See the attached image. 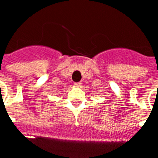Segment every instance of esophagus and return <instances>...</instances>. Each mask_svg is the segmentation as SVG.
<instances>
[{
    "instance_id": "34e87169",
    "label": "esophagus",
    "mask_w": 158,
    "mask_h": 158,
    "mask_svg": "<svg viewBox=\"0 0 158 158\" xmlns=\"http://www.w3.org/2000/svg\"><path fill=\"white\" fill-rule=\"evenodd\" d=\"M81 82H75L74 85H76V86H80V85H81Z\"/></svg>"
}]
</instances>
